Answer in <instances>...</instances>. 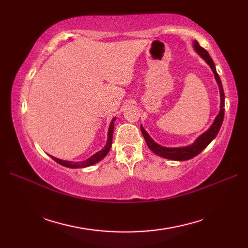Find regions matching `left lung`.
Masks as SVG:
<instances>
[{
	"label": "left lung",
	"instance_id": "obj_1",
	"mask_svg": "<svg viewBox=\"0 0 248 248\" xmlns=\"http://www.w3.org/2000/svg\"><path fill=\"white\" fill-rule=\"evenodd\" d=\"M194 50L196 51V53L202 57V59L207 62V64L211 68V70L213 71V75L215 78V81H217L218 89H219V94H220V107H219V113L218 115L215 117L213 124H211L205 132H203L202 135H199L198 138L195 140L193 144L188 145V146H184V147H164L161 146L159 144H156L155 141L150 138V135L147 133V131L143 128V125L140 124V131L141 134H143L144 139L147 143V146L149 147V149L151 151H154L155 155H160L162 157H165V159L168 160H172V161H186L189 159H193L194 156L198 155L200 152H202L205 147H207L211 141L215 139V136L217 135L218 131L222 127L223 120H224V107H225V93H224V89L222 85V81L217 72V68H215L214 62L212 61L211 56L209 55V53L205 51L203 48L199 46L196 40L193 43Z\"/></svg>",
	"mask_w": 248,
	"mask_h": 248
}]
</instances>
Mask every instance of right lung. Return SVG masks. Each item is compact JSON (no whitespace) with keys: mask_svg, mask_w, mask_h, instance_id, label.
<instances>
[{"mask_svg":"<svg viewBox=\"0 0 248 248\" xmlns=\"http://www.w3.org/2000/svg\"><path fill=\"white\" fill-rule=\"evenodd\" d=\"M116 120V117H114L110 121L109 124V127H108V140H107V144L103 147L101 150H99L96 154L93 155L91 157H88L87 160L85 161H81V162H72V161H64V160H61V159H57V157L53 156V155H50L52 159H53L55 162L59 163V164L65 166V167H69V168H84V167H88V166H92L93 164H96V163L101 161L103 157H105L108 154V151L110 149V147H112V141H113V132H114V123Z\"/></svg>","mask_w":248,"mask_h":248,"instance_id":"obj_1","label":"right lung"}]
</instances>
